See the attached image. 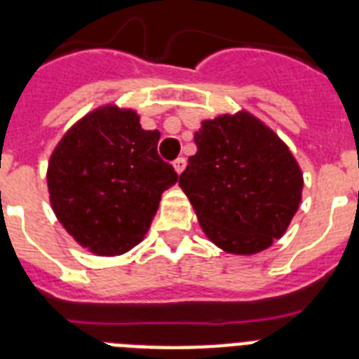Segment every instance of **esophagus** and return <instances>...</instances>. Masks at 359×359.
I'll use <instances>...</instances> for the list:
<instances>
[{
	"label": "esophagus",
	"instance_id": "esophagus-1",
	"mask_svg": "<svg viewBox=\"0 0 359 359\" xmlns=\"http://www.w3.org/2000/svg\"><path fill=\"white\" fill-rule=\"evenodd\" d=\"M185 167H187V160L185 158H177V160H174V170H176L177 174H182L183 170H185Z\"/></svg>",
	"mask_w": 359,
	"mask_h": 359
}]
</instances>
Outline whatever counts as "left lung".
<instances>
[{
    "label": "left lung",
    "instance_id": "1",
    "mask_svg": "<svg viewBox=\"0 0 359 359\" xmlns=\"http://www.w3.org/2000/svg\"><path fill=\"white\" fill-rule=\"evenodd\" d=\"M180 176L203 231L219 248L252 255L290 226L302 172L287 145L250 113L205 120Z\"/></svg>",
    "mask_w": 359,
    "mask_h": 359
}]
</instances>
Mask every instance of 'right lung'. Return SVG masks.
Here are the masks:
<instances>
[{
	"label": "right lung",
	"instance_id": "right-lung-1",
	"mask_svg": "<svg viewBox=\"0 0 359 359\" xmlns=\"http://www.w3.org/2000/svg\"><path fill=\"white\" fill-rule=\"evenodd\" d=\"M160 133L135 111L106 106L62 136L48 163L50 201L81 246L120 255L140 243L177 172L158 154Z\"/></svg>",
	"mask_w": 359,
	"mask_h": 359
}]
</instances>
